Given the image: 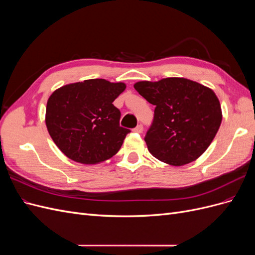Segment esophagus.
<instances>
[{
  "label": "esophagus",
  "mask_w": 255,
  "mask_h": 255,
  "mask_svg": "<svg viewBox=\"0 0 255 255\" xmlns=\"http://www.w3.org/2000/svg\"><path fill=\"white\" fill-rule=\"evenodd\" d=\"M143 130V127H142V125H138L135 128H134V132H136V133H141Z\"/></svg>",
  "instance_id": "34e87169"
}]
</instances>
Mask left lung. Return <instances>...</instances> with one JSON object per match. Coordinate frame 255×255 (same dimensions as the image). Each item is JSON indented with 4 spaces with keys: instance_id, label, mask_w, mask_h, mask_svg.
<instances>
[{
    "instance_id": "1",
    "label": "left lung",
    "mask_w": 255,
    "mask_h": 255,
    "mask_svg": "<svg viewBox=\"0 0 255 255\" xmlns=\"http://www.w3.org/2000/svg\"><path fill=\"white\" fill-rule=\"evenodd\" d=\"M134 88L155 105L153 122L144 137L154 157L183 166L202 155L222 120L219 100L212 89L183 78L138 82Z\"/></svg>"
}]
</instances>
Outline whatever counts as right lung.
<instances>
[{
  "mask_svg": "<svg viewBox=\"0 0 255 255\" xmlns=\"http://www.w3.org/2000/svg\"><path fill=\"white\" fill-rule=\"evenodd\" d=\"M125 89V83L94 79L53 92L47 103L45 125L67 157L98 164L120 150L130 130L120 127L121 113L113 102Z\"/></svg>",
  "mask_w": 255,
  "mask_h": 255,
  "instance_id": "right-lung-1",
  "label": "right lung"
}]
</instances>
